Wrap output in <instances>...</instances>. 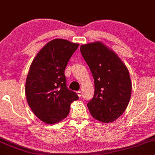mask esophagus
<instances>
[{"label": "esophagus", "mask_w": 155, "mask_h": 155, "mask_svg": "<svg viewBox=\"0 0 155 155\" xmlns=\"http://www.w3.org/2000/svg\"><path fill=\"white\" fill-rule=\"evenodd\" d=\"M76 93H77V95L79 96V97L81 96V91H78V92H76Z\"/></svg>", "instance_id": "34e87169"}]
</instances>
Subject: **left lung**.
Masks as SVG:
<instances>
[{
    "label": "left lung",
    "mask_w": 155,
    "mask_h": 155,
    "mask_svg": "<svg viewBox=\"0 0 155 155\" xmlns=\"http://www.w3.org/2000/svg\"><path fill=\"white\" fill-rule=\"evenodd\" d=\"M80 50L94 81V97L87 104L89 110L100 122H113L124 113L131 98L132 84L127 67L100 41L81 45Z\"/></svg>",
    "instance_id": "left-lung-1"
}]
</instances>
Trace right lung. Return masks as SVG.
I'll use <instances>...</instances> for the list:
<instances>
[{
    "mask_svg": "<svg viewBox=\"0 0 155 155\" xmlns=\"http://www.w3.org/2000/svg\"><path fill=\"white\" fill-rule=\"evenodd\" d=\"M78 43L63 39L48 42L33 59L25 84L28 105L34 114L47 124L66 118L71 102L79 99L67 88L64 71Z\"/></svg>",
    "mask_w": 155,
    "mask_h": 155,
    "instance_id": "right-lung-1",
    "label": "right lung"
}]
</instances>
